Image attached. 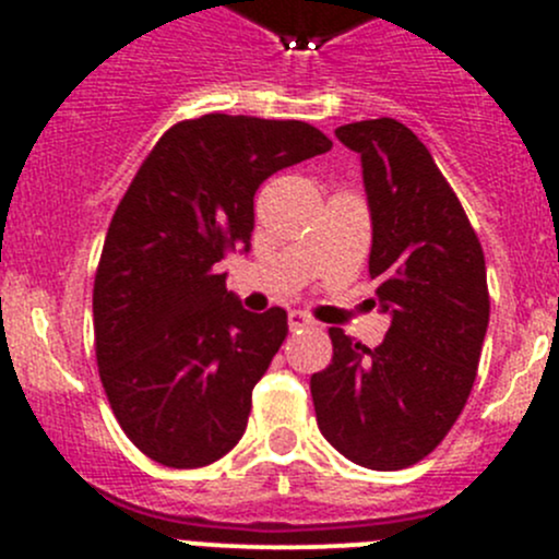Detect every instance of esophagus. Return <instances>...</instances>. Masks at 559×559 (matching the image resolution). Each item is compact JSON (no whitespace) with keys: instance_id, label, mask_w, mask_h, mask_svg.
I'll return each instance as SVG.
<instances>
[{"instance_id":"esophagus-1","label":"esophagus","mask_w":559,"mask_h":559,"mask_svg":"<svg viewBox=\"0 0 559 559\" xmlns=\"http://www.w3.org/2000/svg\"><path fill=\"white\" fill-rule=\"evenodd\" d=\"M313 321H311V316L308 313H302V311H289V330L292 332H300V330H306V326H311Z\"/></svg>"}]
</instances>
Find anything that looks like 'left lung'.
I'll use <instances>...</instances> for the list:
<instances>
[{
	"label": "left lung",
	"mask_w": 559,
	"mask_h": 559,
	"mask_svg": "<svg viewBox=\"0 0 559 559\" xmlns=\"http://www.w3.org/2000/svg\"><path fill=\"white\" fill-rule=\"evenodd\" d=\"M335 138L362 162L376 302L392 324L376 348L332 326V362L311 376L319 430L373 471L425 460L452 430L476 381L489 324L484 251L430 151L394 118Z\"/></svg>",
	"instance_id": "left-lung-1"
}]
</instances>
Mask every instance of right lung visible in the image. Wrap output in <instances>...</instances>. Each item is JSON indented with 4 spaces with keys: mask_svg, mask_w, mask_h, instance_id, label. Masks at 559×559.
Masks as SVG:
<instances>
[{
    "mask_svg": "<svg viewBox=\"0 0 559 559\" xmlns=\"http://www.w3.org/2000/svg\"><path fill=\"white\" fill-rule=\"evenodd\" d=\"M330 148L306 121L207 112L167 129L118 202L94 278V348L118 425L151 460L202 467L243 438L289 326L284 308L246 311L216 264L251 248L262 180Z\"/></svg>",
    "mask_w": 559,
    "mask_h": 559,
    "instance_id": "1",
    "label": "right lung"
}]
</instances>
